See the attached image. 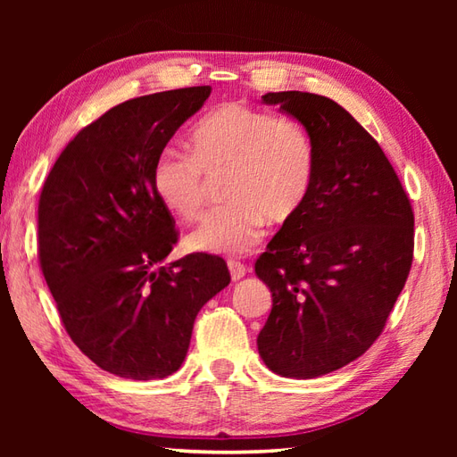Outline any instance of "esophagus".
I'll return each mask as SVG.
<instances>
[{"mask_svg": "<svg viewBox=\"0 0 457 457\" xmlns=\"http://www.w3.org/2000/svg\"><path fill=\"white\" fill-rule=\"evenodd\" d=\"M228 267H229V275L234 280L244 278L245 273H247V267L244 263H237V261H229Z\"/></svg>", "mask_w": 457, "mask_h": 457, "instance_id": "34e87169", "label": "esophagus"}]
</instances>
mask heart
Returning <instances> with one entry per match:
<instances>
[{"mask_svg":"<svg viewBox=\"0 0 457 457\" xmlns=\"http://www.w3.org/2000/svg\"><path fill=\"white\" fill-rule=\"evenodd\" d=\"M192 153L162 151L153 162L157 200L184 220L196 218L210 179L228 177L223 198L187 237L192 251L241 255L261 239L265 220L287 223L303 210L316 174V147L295 120L229 102L213 108L190 135Z\"/></svg>","mask_w":457,"mask_h":457,"instance_id":"b5f03b06","label":"heart"}]
</instances>
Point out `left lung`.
Masks as SVG:
<instances>
[{
	"label": "left lung",
	"mask_w": 457,
	"mask_h": 457,
	"mask_svg": "<svg viewBox=\"0 0 457 457\" xmlns=\"http://www.w3.org/2000/svg\"><path fill=\"white\" fill-rule=\"evenodd\" d=\"M316 147L303 210L257 259L273 308L257 337L270 371L314 378L381 336L412 265L414 213L393 164L352 113L326 96L269 92Z\"/></svg>",
	"instance_id": "obj_1"
}]
</instances>
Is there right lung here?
Instances as JSON below:
<instances>
[{
  "label": "right lung",
  "instance_id": "1",
  "mask_svg": "<svg viewBox=\"0 0 457 457\" xmlns=\"http://www.w3.org/2000/svg\"><path fill=\"white\" fill-rule=\"evenodd\" d=\"M194 86L128 100L66 145L38 200V259L80 352L133 381L179 371L200 308L229 285L226 261L162 265L177 229L153 192V162L208 100Z\"/></svg>",
  "mask_w": 457,
  "mask_h": 457
}]
</instances>
